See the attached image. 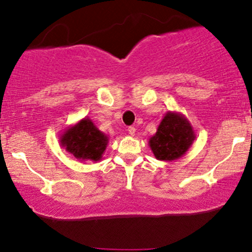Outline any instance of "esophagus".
<instances>
[{"label":"esophagus","instance_id":"obj_1","mask_svg":"<svg viewBox=\"0 0 252 252\" xmlns=\"http://www.w3.org/2000/svg\"><path fill=\"white\" fill-rule=\"evenodd\" d=\"M128 131H129V134L131 135V136H135V134H136V128H135V126H129Z\"/></svg>","mask_w":252,"mask_h":252}]
</instances>
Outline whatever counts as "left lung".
Wrapping results in <instances>:
<instances>
[{"mask_svg": "<svg viewBox=\"0 0 252 252\" xmlns=\"http://www.w3.org/2000/svg\"><path fill=\"white\" fill-rule=\"evenodd\" d=\"M194 140L195 131L189 121L180 112L168 111L148 144L156 160L174 161L189 152Z\"/></svg>", "mask_w": 252, "mask_h": 252, "instance_id": "8db88e82", "label": "left lung"}]
</instances>
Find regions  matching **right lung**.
Segmentation results:
<instances>
[{"instance_id": "add662e5", "label": "right lung", "mask_w": 252, "mask_h": 252, "mask_svg": "<svg viewBox=\"0 0 252 252\" xmlns=\"http://www.w3.org/2000/svg\"><path fill=\"white\" fill-rule=\"evenodd\" d=\"M59 142L77 160L97 162L102 160L109 137L94 126L92 120L84 117L63 130L59 136Z\"/></svg>"}]
</instances>
